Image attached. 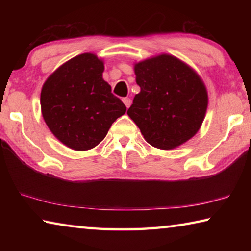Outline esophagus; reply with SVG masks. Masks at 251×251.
Listing matches in <instances>:
<instances>
[{
	"mask_svg": "<svg viewBox=\"0 0 251 251\" xmlns=\"http://www.w3.org/2000/svg\"><path fill=\"white\" fill-rule=\"evenodd\" d=\"M123 103L125 104L127 108H129V106L131 105V100L128 99V97H125V99H123Z\"/></svg>",
	"mask_w": 251,
	"mask_h": 251,
	"instance_id": "obj_1",
	"label": "esophagus"
}]
</instances>
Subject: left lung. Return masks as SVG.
<instances>
[{
	"mask_svg": "<svg viewBox=\"0 0 251 251\" xmlns=\"http://www.w3.org/2000/svg\"><path fill=\"white\" fill-rule=\"evenodd\" d=\"M141 92L127 110L151 146L172 150L197 133L207 110L205 84L192 67L168 54L134 66Z\"/></svg>",
	"mask_w": 251,
	"mask_h": 251,
	"instance_id": "left-lung-1",
	"label": "left lung"
}]
</instances>
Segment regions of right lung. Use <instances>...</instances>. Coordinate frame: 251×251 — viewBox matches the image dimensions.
<instances>
[{
    "label": "right lung",
    "instance_id": "right-lung-1",
    "mask_svg": "<svg viewBox=\"0 0 251 251\" xmlns=\"http://www.w3.org/2000/svg\"><path fill=\"white\" fill-rule=\"evenodd\" d=\"M104 63L92 53L77 55L46 79L41 109L46 125L65 146L87 151L103 141L126 106L103 79Z\"/></svg>",
    "mask_w": 251,
    "mask_h": 251
}]
</instances>
